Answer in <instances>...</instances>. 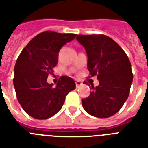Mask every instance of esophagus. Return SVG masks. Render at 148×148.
<instances>
[{"instance_id":"esophagus-1","label":"esophagus","mask_w":148,"mask_h":148,"mask_svg":"<svg viewBox=\"0 0 148 148\" xmlns=\"http://www.w3.org/2000/svg\"><path fill=\"white\" fill-rule=\"evenodd\" d=\"M75 84H76V87H79V86L82 85V83L80 82V80H76Z\"/></svg>"}]
</instances>
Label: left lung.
Segmentation results:
<instances>
[{"instance_id":"8db88e82","label":"left lung","mask_w":148,"mask_h":148,"mask_svg":"<svg viewBox=\"0 0 148 148\" xmlns=\"http://www.w3.org/2000/svg\"><path fill=\"white\" fill-rule=\"evenodd\" d=\"M87 54V69L99 84L81 103L85 111L97 118H109L119 111L128 99L133 80L130 61L124 50L106 35H77ZM86 81L84 84H86Z\"/></svg>"}]
</instances>
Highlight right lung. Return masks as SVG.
Masks as SVG:
<instances>
[{
    "label": "right lung",
    "mask_w": 148,
    "mask_h": 148,
    "mask_svg": "<svg viewBox=\"0 0 148 148\" xmlns=\"http://www.w3.org/2000/svg\"><path fill=\"white\" fill-rule=\"evenodd\" d=\"M74 33L45 31L32 38L18 57L14 85L23 110L36 119H46L62 109L66 96L76 86L70 77L62 76L55 87L47 83L57 65L60 49L75 38Z\"/></svg>",
    "instance_id": "1"
}]
</instances>
